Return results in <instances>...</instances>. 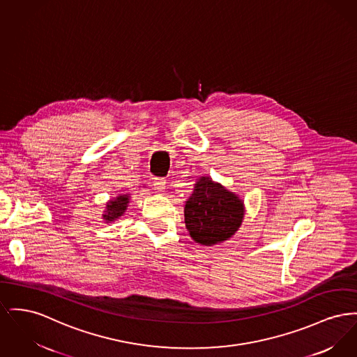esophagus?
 <instances>
[{"label": "esophagus", "mask_w": 357, "mask_h": 357, "mask_svg": "<svg viewBox=\"0 0 357 357\" xmlns=\"http://www.w3.org/2000/svg\"><path fill=\"white\" fill-rule=\"evenodd\" d=\"M153 186H155L156 192H163L165 189H166V179H163V178H155Z\"/></svg>", "instance_id": "1"}]
</instances>
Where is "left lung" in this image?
<instances>
[{
	"label": "left lung",
	"mask_w": 357,
	"mask_h": 357,
	"mask_svg": "<svg viewBox=\"0 0 357 357\" xmlns=\"http://www.w3.org/2000/svg\"><path fill=\"white\" fill-rule=\"evenodd\" d=\"M245 215L244 201L210 176H199L185 204L190 237L205 247L221 244L238 231Z\"/></svg>",
	"instance_id": "1"
}]
</instances>
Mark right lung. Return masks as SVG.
<instances>
[{"mask_svg": "<svg viewBox=\"0 0 357 357\" xmlns=\"http://www.w3.org/2000/svg\"><path fill=\"white\" fill-rule=\"evenodd\" d=\"M130 201V194H119L116 198H110L106 202L105 210L102 213V220H105L106 224L114 222L120 217L124 215L128 205Z\"/></svg>", "mask_w": 357, "mask_h": 357, "instance_id": "add662e5", "label": "right lung"}]
</instances>
